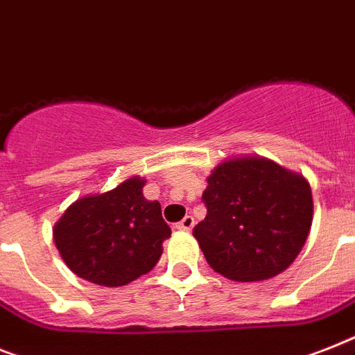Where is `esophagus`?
<instances>
[{"mask_svg":"<svg viewBox=\"0 0 355 355\" xmlns=\"http://www.w3.org/2000/svg\"><path fill=\"white\" fill-rule=\"evenodd\" d=\"M193 226H195V218H193L191 215H186V217H184L182 220L177 224V230H184V232H189Z\"/></svg>","mask_w":355,"mask_h":355,"instance_id":"34e87169","label":"esophagus"}]
</instances>
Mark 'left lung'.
I'll return each mask as SVG.
<instances>
[{
  "instance_id": "1",
  "label": "left lung",
  "mask_w": 355,
  "mask_h": 355,
  "mask_svg": "<svg viewBox=\"0 0 355 355\" xmlns=\"http://www.w3.org/2000/svg\"><path fill=\"white\" fill-rule=\"evenodd\" d=\"M207 215L193 227L207 264L233 281L284 272L306 243L313 200L306 178L262 157L224 160L202 193Z\"/></svg>"
}]
</instances>
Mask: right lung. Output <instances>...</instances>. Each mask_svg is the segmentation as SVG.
Instances as JSON below:
<instances>
[{
  "label": "right lung",
  "instance_id": "obj_1",
  "mask_svg": "<svg viewBox=\"0 0 355 355\" xmlns=\"http://www.w3.org/2000/svg\"><path fill=\"white\" fill-rule=\"evenodd\" d=\"M144 186L131 177L111 191L78 198L54 224V244L78 277L123 286L155 268L171 227L158 200H146Z\"/></svg>",
  "mask_w": 355,
  "mask_h": 355
}]
</instances>
